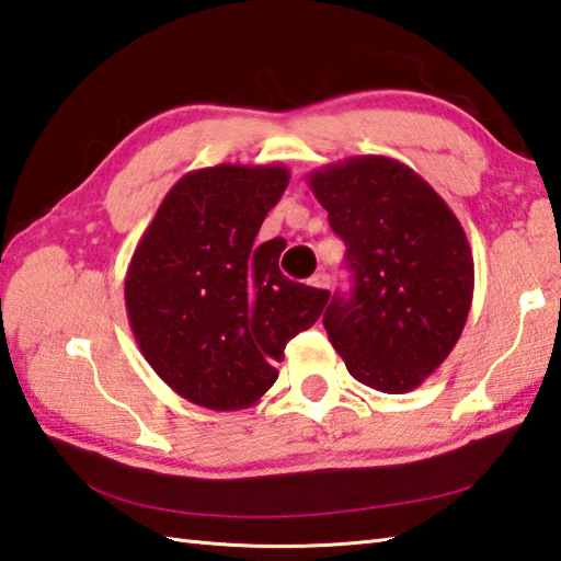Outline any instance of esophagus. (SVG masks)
Instances as JSON below:
<instances>
[{"label":"esophagus","instance_id":"34e87169","mask_svg":"<svg viewBox=\"0 0 561 561\" xmlns=\"http://www.w3.org/2000/svg\"><path fill=\"white\" fill-rule=\"evenodd\" d=\"M309 284H311L313 289H328V284H331V282H328V274L318 272V274H313V277L309 279Z\"/></svg>","mask_w":561,"mask_h":561}]
</instances>
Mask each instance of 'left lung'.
I'll list each match as a JSON object with an SVG mask.
<instances>
[{
    "label": "left lung",
    "mask_w": 561,
    "mask_h": 561,
    "mask_svg": "<svg viewBox=\"0 0 561 561\" xmlns=\"http://www.w3.org/2000/svg\"><path fill=\"white\" fill-rule=\"evenodd\" d=\"M353 291L335 294L323 325L357 381L405 393L433 375L465 331L474 260L462 224L409 164L355 156L309 174Z\"/></svg>",
    "instance_id": "1"
}]
</instances>
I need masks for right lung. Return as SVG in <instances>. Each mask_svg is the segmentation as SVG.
<instances>
[{
	"mask_svg": "<svg viewBox=\"0 0 561 561\" xmlns=\"http://www.w3.org/2000/svg\"><path fill=\"white\" fill-rule=\"evenodd\" d=\"M289 184L284 164H216L172 186L126 272V311L142 357L182 399L248 409L277 381L289 340L331 291L279 272L284 238L255 236Z\"/></svg>",
	"mask_w": 561,
	"mask_h": 561,
	"instance_id": "obj_1",
	"label": "right lung"
}]
</instances>
